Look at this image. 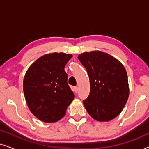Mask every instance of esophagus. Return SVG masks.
I'll return each instance as SVG.
<instances>
[{"label":"esophagus","mask_w":149,"mask_h":149,"mask_svg":"<svg viewBox=\"0 0 149 149\" xmlns=\"http://www.w3.org/2000/svg\"><path fill=\"white\" fill-rule=\"evenodd\" d=\"M73 91H74L75 93H77V91H78V87H74V88H73Z\"/></svg>","instance_id":"obj_1"}]
</instances>
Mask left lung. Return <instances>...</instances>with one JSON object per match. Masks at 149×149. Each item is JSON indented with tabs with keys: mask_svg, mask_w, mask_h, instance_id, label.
<instances>
[{
	"mask_svg": "<svg viewBox=\"0 0 149 149\" xmlns=\"http://www.w3.org/2000/svg\"><path fill=\"white\" fill-rule=\"evenodd\" d=\"M78 59L89 77L90 92L83 101L87 113L98 121L119 115L129 97L127 74L123 64L100 51L79 54Z\"/></svg>",
	"mask_w": 149,
	"mask_h": 149,
	"instance_id": "1",
	"label": "left lung"
}]
</instances>
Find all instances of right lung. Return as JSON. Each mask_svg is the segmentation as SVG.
Returning <instances> with one entry per match:
<instances>
[{
	"mask_svg": "<svg viewBox=\"0 0 149 149\" xmlns=\"http://www.w3.org/2000/svg\"><path fill=\"white\" fill-rule=\"evenodd\" d=\"M72 56L64 53L45 54L28 69L23 82L27 105L38 119L47 123L60 120L74 98L64 70Z\"/></svg>",
	"mask_w": 149,
	"mask_h": 149,
	"instance_id": "right-lung-1",
	"label": "right lung"
}]
</instances>
